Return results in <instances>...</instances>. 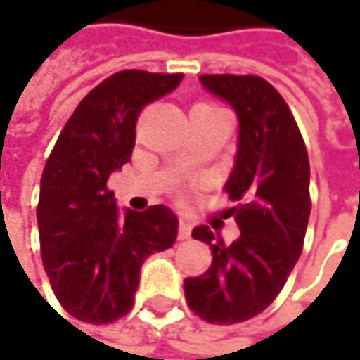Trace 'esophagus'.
<instances>
[{"label":"esophagus","instance_id":"34e87169","mask_svg":"<svg viewBox=\"0 0 360 360\" xmlns=\"http://www.w3.org/2000/svg\"><path fill=\"white\" fill-rule=\"evenodd\" d=\"M190 234H192V226H190V221H186V219H181L179 221V240H188L190 238Z\"/></svg>","mask_w":360,"mask_h":360}]
</instances>
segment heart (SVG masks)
Segmentation results:
<instances>
[{
    "mask_svg": "<svg viewBox=\"0 0 360 360\" xmlns=\"http://www.w3.org/2000/svg\"><path fill=\"white\" fill-rule=\"evenodd\" d=\"M192 109H219L217 105H213V103H196Z\"/></svg>",
    "mask_w": 360,
    "mask_h": 360,
    "instance_id": "1",
    "label": "heart"
}]
</instances>
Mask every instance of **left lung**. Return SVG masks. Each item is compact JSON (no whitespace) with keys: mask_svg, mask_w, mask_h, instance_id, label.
Returning <instances> with one entry per match:
<instances>
[{"mask_svg":"<svg viewBox=\"0 0 360 360\" xmlns=\"http://www.w3.org/2000/svg\"><path fill=\"white\" fill-rule=\"evenodd\" d=\"M200 82L238 113V153L226 184L238 240L200 226L196 240L211 247V268L186 278L192 312L213 325L262 314L297 264L310 219V160L297 122L281 92L259 75L207 73Z\"/></svg>","mask_w":360,"mask_h":360,"instance_id":"obj_1","label":"left lung"}]
</instances>
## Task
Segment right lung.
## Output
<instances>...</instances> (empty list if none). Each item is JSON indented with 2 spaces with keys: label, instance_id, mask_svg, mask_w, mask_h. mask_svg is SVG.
<instances>
[{
  "label": "right lung",
  "instance_id": "add662e5",
  "mask_svg": "<svg viewBox=\"0 0 360 360\" xmlns=\"http://www.w3.org/2000/svg\"><path fill=\"white\" fill-rule=\"evenodd\" d=\"M184 73L124 69L94 86L75 107L50 151L37 202L41 262L67 314L107 325L130 312L143 262L172 247L176 217L153 205L115 209L107 179L130 160L143 107Z\"/></svg>",
  "mask_w": 360,
  "mask_h": 360
}]
</instances>
